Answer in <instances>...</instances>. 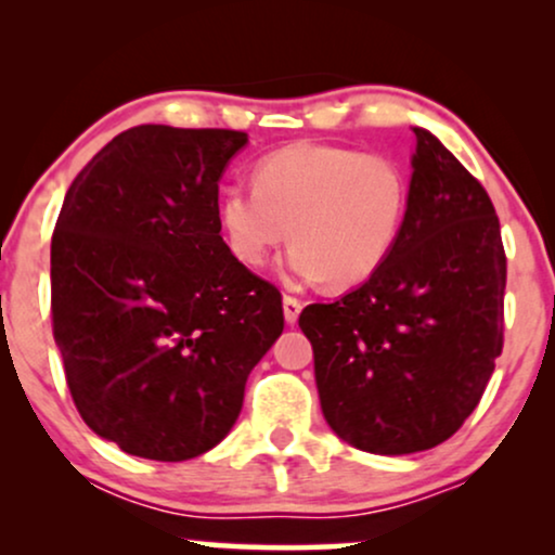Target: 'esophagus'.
<instances>
[{
  "label": "esophagus",
  "instance_id": "34e87169",
  "mask_svg": "<svg viewBox=\"0 0 555 555\" xmlns=\"http://www.w3.org/2000/svg\"><path fill=\"white\" fill-rule=\"evenodd\" d=\"M299 310H302V299L284 295V318H286V323H289V326H295V323H297Z\"/></svg>",
  "mask_w": 555,
  "mask_h": 555
}]
</instances>
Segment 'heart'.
Segmentation results:
<instances>
[{
	"mask_svg": "<svg viewBox=\"0 0 555 555\" xmlns=\"http://www.w3.org/2000/svg\"><path fill=\"white\" fill-rule=\"evenodd\" d=\"M410 203L399 162L326 143H292L256 164L253 184L219 197L227 247L260 269L286 242L289 271L344 292L365 284L397 245Z\"/></svg>",
	"mask_w": 555,
	"mask_h": 555,
	"instance_id": "obj_1",
	"label": "heart"
}]
</instances>
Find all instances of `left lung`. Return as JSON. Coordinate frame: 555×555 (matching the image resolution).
Wrapping results in <instances>:
<instances>
[{
	"instance_id": "1",
	"label": "left lung",
	"mask_w": 555,
	"mask_h": 555,
	"mask_svg": "<svg viewBox=\"0 0 555 555\" xmlns=\"http://www.w3.org/2000/svg\"><path fill=\"white\" fill-rule=\"evenodd\" d=\"M410 203L386 263L336 302H313V344L331 430L371 454H415L462 428L503 349L506 253L480 182L415 127Z\"/></svg>"
}]
</instances>
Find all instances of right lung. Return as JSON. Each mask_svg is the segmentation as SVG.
<instances>
[{
	"label": "right lung",
	"mask_w": 555,
	"mask_h": 555,
	"mask_svg": "<svg viewBox=\"0 0 555 555\" xmlns=\"http://www.w3.org/2000/svg\"><path fill=\"white\" fill-rule=\"evenodd\" d=\"M245 143L219 127H130L62 203L54 341L80 417L132 456L184 462L214 449L284 331L282 292L219 234V177Z\"/></svg>",
	"instance_id": "1"
}]
</instances>
